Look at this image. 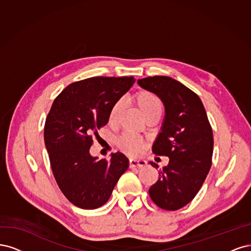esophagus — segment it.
I'll list each match as a JSON object with an SVG mask.
<instances>
[{
  "mask_svg": "<svg viewBox=\"0 0 251 251\" xmlns=\"http://www.w3.org/2000/svg\"><path fill=\"white\" fill-rule=\"evenodd\" d=\"M146 166V160L141 158H130L129 159V167L135 168V167H144Z\"/></svg>",
  "mask_w": 251,
  "mask_h": 251,
  "instance_id": "1",
  "label": "esophagus"
}]
</instances>
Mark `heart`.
I'll return each instance as SVG.
<instances>
[{
    "instance_id": "heart-1",
    "label": "heart",
    "mask_w": 251,
    "mask_h": 251,
    "mask_svg": "<svg viewBox=\"0 0 251 251\" xmlns=\"http://www.w3.org/2000/svg\"><path fill=\"white\" fill-rule=\"evenodd\" d=\"M135 101L137 106H139L140 110L142 111V114L144 117H146L149 114H152V112H156L161 110V104L160 101L158 100L157 97L155 95H153L150 92L143 91L140 92L135 96ZM123 107V102L119 100L117 101L114 105H112L110 110H109V115H108V123L109 124H115L117 122V120L120 116V112L122 110ZM118 146L121 150H123L124 152L128 153V154H136L139 153L142 148H143V141L139 137H136L132 134H123L121 135L118 141H117Z\"/></svg>"
}]
</instances>
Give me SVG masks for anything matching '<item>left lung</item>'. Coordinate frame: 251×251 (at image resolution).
I'll use <instances>...</instances> for the list:
<instances>
[{"mask_svg": "<svg viewBox=\"0 0 251 251\" xmlns=\"http://www.w3.org/2000/svg\"><path fill=\"white\" fill-rule=\"evenodd\" d=\"M137 84L155 94L165 106V118L152 151L170 159L159 170L149 195L158 207L176 211L196 196L211 169L212 127L199 97L177 80L154 76L139 79Z\"/></svg>", "mask_w": 251, "mask_h": 251, "instance_id": "obj_1", "label": "left lung"}]
</instances>
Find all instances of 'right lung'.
Here are the masks:
<instances>
[{"label":"right lung","instance_id":"obj_1","mask_svg":"<svg viewBox=\"0 0 251 251\" xmlns=\"http://www.w3.org/2000/svg\"><path fill=\"white\" fill-rule=\"evenodd\" d=\"M135 82L133 77H93L67 86L52 104L45 124V144L63 195L84 209L102 206L129 167L121 152L110 159L90 153L93 136L108 123L112 105Z\"/></svg>","mask_w":251,"mask_h":251}]
</instances>
